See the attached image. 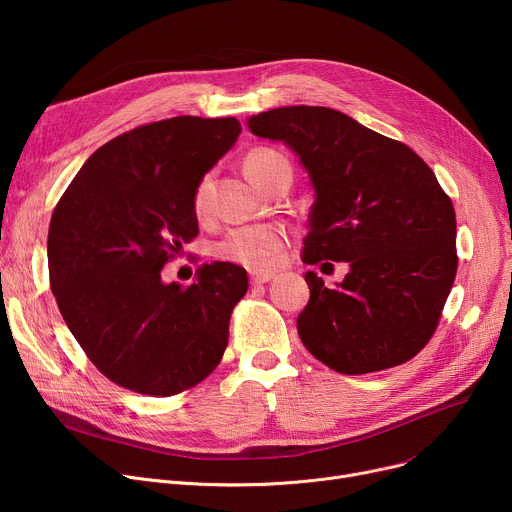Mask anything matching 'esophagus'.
Masks as SVG:
<instances>
[{
	"instance_id": "esophagus-1",
	"label": "esophagus",
	"mask_w": 512,
	"mask_h": 512,
	"mask_svg": "<svg viewBox=\"0 0 512 512\" xmlns=\"http://www.w3.org/2000/svg\"><path fill=\"white\" fill-rule=\"evenodd\" d=\"M274 278H276L274 272H251V282L253 284H265V282H270Z\"/></svg>"
}]
</instances>
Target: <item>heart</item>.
Here are the masks:
<instances>
[{"label":"heart","mask_w":512,"mask_h":512,"mask_svg":"<svg viewBox=\"0 0 512 512\" xmlns=\"http://www.w3.org/2000/svg\"><path fill=\"white\" fill-rule=\"evenodd\" d=\"M245 170L249 178L261 186L267 178L286 170L290 172L288 159L274 149H253L245 159ZM209 199V178H203L193 195V209L197 215H203ZM286 245V232L280 226L272 224H255V226H240L230 230L218 245H215V255L222 261L240 263L251 270H267L272 267Z\"/></svg>","instance_id":"1"}]
</instances>
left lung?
<instances>
[{"instance_id": "left-lung-1", "label": "left lung", "mask_w": 512, "mask_h": 512, "mask_svg": "<svg viewBox=\"0 0 512 512\" xmlns=\"http://www.w3.org/2000/svg\"><path fill=\"white\" fill-rule=\"evenodd\" d=\"M282 141L309 174L303 261H346L336 288L305 274L297 319L307 351L359 375L413 359L434 336L456 276V218L436 174L405 143L319 105H290L247 120Z\"/></svg>"}]
</instances>
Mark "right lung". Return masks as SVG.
Here are the masks:
<instances>
[{
  "label": "right lung",
  "instance_id": "1",
  "mask_svg": "<svg viewBox=\"0 0 512 512\" xmlns=\"http://www.w3.org/2000/svg\"><path fill=\"white\" fill-rule=\"evenodd\" d=\"M240 130L236 118L176 116L124 132L85 161L51 215V292L87 357L122 388L172 396L222 361L245 267L203 263L191 286L161 270L199 234L195 188Z\"/></svg>",
  "mask_w": 512,
  "mask_h": 512
}]
</instances>
